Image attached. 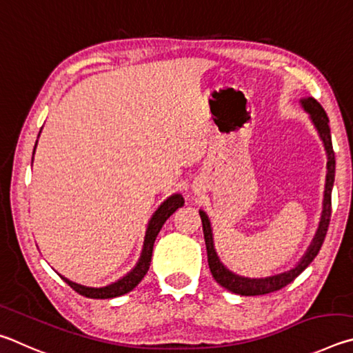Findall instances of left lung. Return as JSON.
<instances>
[{
    "instance_id": "obj_1",
    "label": "left lung",
    "mask_w": 353,
    "mask_h": 353,
    "mask_svg": "<svg viewBox=\"0 0 353 353\" xmlns=\"http://www.w3.org/2000/svg\"><path fill=\"white\" fill-rule=\"evenodd\" d=\"M301 103L307 113L310 114V119L313 122V125L316 127L327 152V176H325L323 215H321L316 236H314L312 245L308 246L304 257L301 259V262L290 271H283L281 274H274L268 277H243L232 273V271L228 270L225 265L220 262L217 251L214 248L211 221H209L206 212L200 211L203 234H205L206 251H208V263H209V270H211L212 273V277L217 281V283H220L221 287H225L226 290H230V292L237 293L240 296H259V294L273 293L288 285L290 282H293L296 277H298L302 271L312 263L313 259L318 256L321 246L324 243L327 230H329L330 215H332V189H333V183H335V152H333V145H332L329 117H327V113L324 111V108L321 107V103L316 101V99L313 97L301 99Z\"/></svg>"
}]
</instances>
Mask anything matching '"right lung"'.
I'll use <instances>...</instances> for the list:
<instances>
[{"mask_svg": "<svg viewBox=\"0 0 353 353\" xmlns=\"http://www.w3.org/2000/svg\"><path fill=\"white\" fill-rule=\"evenodd\" d=\"M35 147H37V144H35ZM35 147H34V152H35ZM183 205H184V199L180 194H173L164 203H161V206L157 209V211H154L150 221H148V225H147L144 246H142V252H141L138 263H136V267L130 271V273L121 277L119 281L110 283V285H107V287L96 288V287L80 285V283L66 279V277H63V276H61V279H63L72 290H76L79 294L85 296V298H91V299H111V298H117V296H122L128 292H132V290L142 281V277L147 274L148 267H150L153 243H154V240H157V236L161 231V228H163V225L165 223V220L169 219L170 215L175 212L178 208H181Z\"/></svg>", "mask_w": 353, "mask_h": 353, "instance_id": "obj_1", "label": "right lung"}]
</instances>
